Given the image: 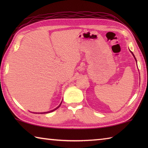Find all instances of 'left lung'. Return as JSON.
<instances>
[{"label":"left lung","mask_w":148,"mask_h":148,"mask_svg":"<svg viewBox=\"0 0 148 148\" xmlns=\"http://www.w3.org/2000/svg\"><path fill=\"white\" fill-rule=\"evenodd\" d=\"M130 50V49H129ZM130 51L131 52V53H132V55L134 56V58H135V60H136V62H137V60H136V57H135V56H134V53H132V52L131 51H130Z\"/></svg>","instance_id":"1"}]
</instances>
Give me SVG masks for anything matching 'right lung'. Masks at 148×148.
Here are the masks:
<instances>
[{
	"mask_svg": "<svg viewBox=\"0 0 148 148\" xmlns=\"http://www.w3.org/2000/svg\"><path fill=\"white\" fill-rule=\"evenodd\" d=\"M61 104H62V102L60 103V105L58 106V107H56V108H55V109H53V110H51V111H48V112H39V113H40V114H44V113H49V112H53V111H55L56 109H57L58 108H60V106H61ZM37 113H38V112H37Z\"/></svg>",
	"mask_w": 148,
	"mask_h": 148,
	"instance_id": "obj_1",
	"label": "right lung"
}]
</instances>
